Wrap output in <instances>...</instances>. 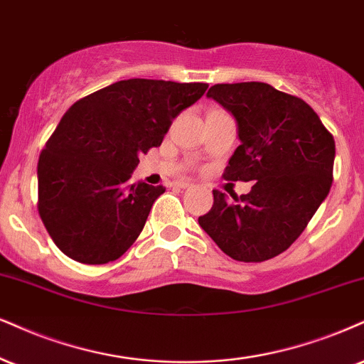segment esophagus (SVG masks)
Instances as JSON below:
<instances>
[{
	"mask_svg": "<svg viewBox=\"0 0 364 364\" xmlns=\"http://www.w3.org/2000/svg\"><path fill=\"white\" fill-rule=\"evenodd\" d=\"M173 186L175 187H181V189H187V187H191L192 183L191 182H186V181H177V182H173Z\"/></svg>",
	"mask_w": 364,
	"mask_h": 364,
	"instance_id": "obj_1",
	"label": "esophagus"
}]
</instances>
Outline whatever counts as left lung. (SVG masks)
I'll use <instances>...</instances> for the list:
<instances>
[{"mask_svg": "<svg viewBox=\"0 0 364 364\" xmlns=\"http://www.w3.org/2000/svg\"><path fill=\"white\" fill-rule=\"evenodd\" d=\"M208 97L235 116L241 141L224 178L255 183L235 200L213 191L199 224L228 257L264 262L302 235L329 194L334 138L306 101L270 84H216Z\"/></svg>", "mask_w": 364, "mask_h": 364, "instance_id": "obj_1", "label": "left lung"}]
</instances>
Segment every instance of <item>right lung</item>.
Listing matches in <instances>:
<instances>
[{
  "mask_svg": "<svg viewBox=\"0 0 364 364\" xmlns=\"http://www.w3.org/2000/svg\"><path fill=\"white\" fill-rule=\"evenodd\" d=\"M208 84L128 79L67 109L38 159V214L57 248L86 264L134 243L164 186L128 183L138 155L160 146L173 118Z\"/></svg>",
  "mask_w": 364,
  "mask_h": 364,
  "instance_id": "obj_1",
  "label": "right lung"
}]
</instances>
